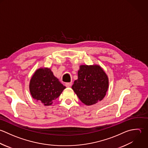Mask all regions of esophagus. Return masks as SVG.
Wrapping results in <instances>:
<instances>
[{"instance_id": "1", "label": "esophagus", "mask_w": 148, "mask_h": 148, "mask_svg": "<svg viewBox=\"0 0 148 148\" xmlns=\"http://www.w3.org/2000/svg\"><path fill=\"white\" fill-rule=\"evenodd\" d=\"M71 85H72L71 82H69V83H66L65 85H66V86L67 88H70V87H71Z\"/></svg>"}]
</instances>
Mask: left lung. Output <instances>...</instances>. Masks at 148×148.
Instances as JSON below:
<instances>
[{
    "mask_svg": "<svg viewBox=\"0 0 148 148\" xmlns=\"http://www.w3.org/2000/svg\"><path fill=\"white\" fill-rule=\"evenodd\" d=\"M109 87L108 77L98 64L81 65L71 88L82 103L91 106L101 101Z\"/></svg>",
    "mask_w": 148,
    "mask_h": 148,
    "instance_id": "obj_1",
    "label": "left lung"
}]
</instances>
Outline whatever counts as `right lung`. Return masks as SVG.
Returning a JSON list of instances; mask_svg holds the SVG:
<instances>
[{
	"mask_svg": "<svg viewBox=\"0 0 148 148\" xmlns=\"http://www.w3.org/2000/svg\"><path fill=\"white\" fill-rule=\"evenodd\" d=\"M66 88L54 76L48 67L37 69L29 83V90L32 97L45 106L52 105Z\"/></svg>",
	"mask_w": 148,
	"mask_h": 148,
	"instance_id": "add662e5",
	"label": "right lung"
}]
</instances>
